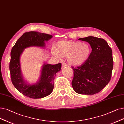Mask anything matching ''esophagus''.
Masks as SVG:
<instances>
[{
    "mask_svg": "<svg viewBox=\"0 0 124 124\" xmlns=\"http://www.w3.org/2000/svg\"><path fill=\"white\" fill-rule=\"evenodd\" d=\"M67 65L66 63H63L62 64V68H64V67H67Z\"/></svg>",
    "mask_w": 124,
    "mask_h": 124,
    "instance_id": "1",
    "label": "esophagus"
}]
</instances>
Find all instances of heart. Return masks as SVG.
<instances>
[{"instance_id":"heart-1","label":"heart","mask_w":124,"mask_h":124,"mask_svg":"<svg viewBox=\"0 0 124 124\" xmlns=\"http://www.w3.org/2000/svg\"><path fill=\"white\" fill-rule=\"evenodd\" d=\"M56 50L52 53L58 59L67 58L70 65L77 67L85 62L91 53V47L88 43L62 40L56 44Z\"/></svg>"}]
</instances>
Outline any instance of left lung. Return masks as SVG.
I'll list each match as a JSON object with an SVG mask.
<instances>
[{
	"label": "left lung",
	"instance_id": "8db88e82",
	"mask_svg": "<svg viewBox=\"0 0 124 124\" xmlns=\"http://www.w3.org/2000/svg\"><path fill=\"white\" fill-rule=\"evenodd\" d=\"M90 44L92 52L87 61L81 66L72 67L73 90L81 95H94L109 82L113 69L112 52L103 39L93 36L79 38Z\"/></svg>",
	"mask_w": 124,
	"mask_h": 124
}]
</instances>
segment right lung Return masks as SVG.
<instances>
[{
	"mask_svg": "<svg viewBox=\"0 0 124 124\" xmlns=\"http://www.w3.org/2000/svg\"><path fill=\"white\" fill-rule=\"evenodd\" d=\"M52 38L50 34L37 31L25 32L12 49L9 63L12 82L15 87L24 96L33 99L42 98L50 95L53 90L56 74L61 70V63L56 65L44 63L39 80L33 84H29L24 79L20 65V56L25 49L30 47L45 48V42Z\"/></svg>",
	"mask_w": 124,
	"mask_h": 124,
	"instance_id": "obj_1",
	"label": "right lung"
}]
</instances>
